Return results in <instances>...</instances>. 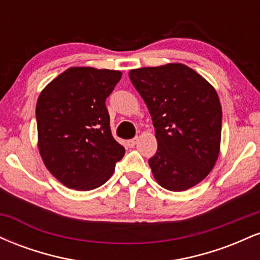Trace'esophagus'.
Wrapping results in <instances>:
<instances>
[{
  "instance_id": "obj_1",
  "label": "esophagus",
  "mask_w": 260,
  "mask_h": 260,
  "mask_svg": "<svg viewBox=\"0 0 260 260\" xmlns=\"http://www.w3.org/2000/svg\"><path fill=\"white\" fill-rule=\"evenodd\" d=\"M137 142H138V138H133V139H129V140H127V145L129 148H133L134 145L137 144Z\"/></svg>"
}]
</instances>
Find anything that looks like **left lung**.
Masks as SVG:
<instances>
[{
	"label": "left lung",
	"instance_id": "1",
	"mask_svg": "<svg viewBox=\"0 0 260 260\" xmlns=\"http://www.w3.org/2000/svg\"><path fill=\"white\" fill-rule=\"evenodd\" d=\"M128 74L153 120L157 151L149 166L155 181L172 192L201 183L220 153L222 110L215 88L183 63Z\"/></svg>",
	"mask_w": 260,
	"mask_h": 260
}]
</instances>
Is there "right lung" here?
I'll use <instances>...</instances> for the list:
<instances>
[{
	"instance_id": "obj_1",
	"label": "right lung",
	"mask_w": 260,
	"mask_h": 260,
	"mask_svg": "<svg viewBox=\"0 0 260 260\" xmlns=\"http://www.w3.org/2000/svg\"><path fill=\"white\" fill-rule=\"evenodd\" d=\"M121 77L120 71L71 67L39 95V153L50 174L71 189L103 186L123 157L105 106Z\"/></svg>"
}]
</instances>
